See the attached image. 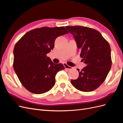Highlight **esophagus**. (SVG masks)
Wrapping results in <instances>:
<instances>
[{
	"mask_svg": "<svg viewBox=\"0 0 123 123\" xmlns=\"http://www.w3.org/2000/svg\"><path fill=\"white\" fill-rule=\"evenodd\" d=\"M63 65H64L65 68L66 69H67L69 70V69H73V68L72 67H70V66H68L67 64H66V63H64V64H63Z\"/></svg>",
	"mask_w": 123,
	"mask_h": 123,
	"instance_id": "1",
	"label": "esophagus"
}]
</instances>
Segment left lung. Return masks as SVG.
<instances>
[{"mask_svg": "<svg viewBox=\"0 0 123 123\" xmlns=\"http://www.w3.org/2000/svg\"><path fill=\"white\" fill-rule=\"evenodd\" d=\"M75 39L86 66L79 72V77L71 83L77 90L92 91L104 81L112 65L109 43L95 29L83 26H66Z\"/></svg>", "mask_w": 123, "mask_h": 123, "instance_id": "1", "label": "left lung"}]
</instances>
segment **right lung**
I'll return each mask as SVG.
<instances>
[{
	"mask_svg": "<svg viewBox=\"0 0 123 123\" xmlns=\"http://www.w3.org/2000/svg\"><path fill=\"white\" fill-rule=\"evenodd\" d=\"M68 33L64 27L35 29L26 33L16 43L13 68L29 91L42 94L53 88L56 74L65 67L62 64H54L46 55L53 50L56 38Z\"/></svg>",
	"mask_w": 123,
	"mask_h": 123,
	"instance_id": "obj_1",
	"label": "right lung"
}]
</instances>
